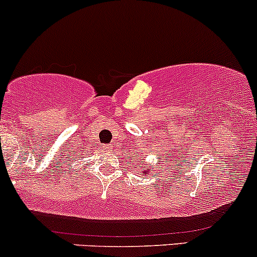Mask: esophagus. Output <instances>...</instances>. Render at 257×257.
Wrapping results in <instances>:
<instances>
[{
  "mask_svg": "<svg viewBox=\"0 0 257 257\" xmlns=\"http://www.w3.org/2000/svg\"><path fill=\"white\" fill-rule=\"evenodd\" d=\"M104 151H106V152H111V151H112L111 146H104Z\"/></svg>",
  "mask_w": 257,
  "mask_h": 257,
  "instance_id": "esophagus-1",
  "label": "esophagus"
}]
</instances>
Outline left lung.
<instances>
[{
    "instance_id": "left-lung-1",
    "label": "left lung",
    "mask_w": 257,
    "mask_h": 257,
    "mask_svg": "<svg viewBox=\"0 0 257 257\" xmlns=\"http://www.w3.org/2000/svg\"><path fill=\"white\" fill-rule=\"evenodd\" d=\"M141 165H146V167H147V169L141 170V172L143 173V175H145V174H147L148 172H151V164H150V163H146V164H143V162H141ZM141 165H139V167H141ZM139 173H140V172H139Z\"/></svg>"
}]
</instances>
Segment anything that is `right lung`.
Wrapping results in <instances>:
<instances>
[{"label": "right lung", "mask_w": 257, "mask_h": 257, "mask_svg": "<svg viewBox=\"0 0 257 257\" xmlns=\"http://www.w3.org/2000/svg\"><path fill=\"white\" fill-rule=\"evenodd\" d=\"M73 156H74V158H76V157H77V154H73ZM79 157H81V156H79Z\"/></svg>", "instance_id": "add662e5"}]
</instances>
